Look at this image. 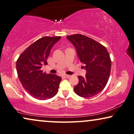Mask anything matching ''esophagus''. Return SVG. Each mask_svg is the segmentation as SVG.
<instances>
[{
  "label": "esophagus",
  "instance_id": "obj_1",
  "mask_svg": "<svg viewBox=\"0 0 134 134\" xmlns=\"http://www.w3.org/2000/svg\"><path fill=\"white\" fill-rule=\"evenodd\" d=\"M64 77H65V78H69L70 77V75H64Z\"/></svg>",
  "mask_w": 134,
  "mask_h": 134
}]
</instances>
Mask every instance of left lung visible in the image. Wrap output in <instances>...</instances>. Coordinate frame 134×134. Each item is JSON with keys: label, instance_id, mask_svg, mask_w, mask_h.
Segmentation results:
<instances>
[{"label": "left lung", "instance_id": "obj_1", "mask_svg": "<svg viewBox=\"0 0 134 134\" xmlns=\"http://www.w3.org/2000/svg\"><path fill=\"white\" fill-rule=\"evenodd\" d=\"M67 38L75 47L79 60L87 71L85 78L78 76L79 82L74 87V91L81 97H94L108 82L111 70L109 53L104 46L84 35L75 34Z\"/></svg>", "mask_w": 134, "mask_h": 134}]
</instances>
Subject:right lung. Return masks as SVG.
Listing matches in <instances>:
<instances>
[{
  "mask_svg": "<svg viewBox=\"0 0 134 134\" xmlns=\"http://www.w3.org/2000/svg\"><path fill=\"white\" fill-rule=\"evenodd\" d=\"M61 36H44L37 39L20 54L16 62L17 73L23 87L39 100L52 98L57 93L61 77L47 74L41 70L47 64L51 48Z\"/></svg>",
  "mask_w": 134,
  "mask_h": 134,
  "instance_id": "1",
  "label": "right lung"
}]
</instances>
